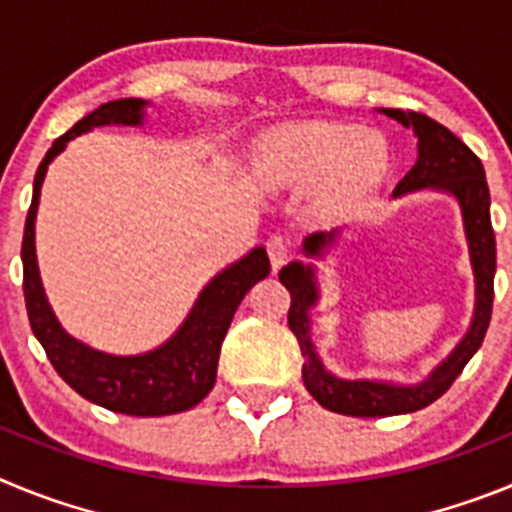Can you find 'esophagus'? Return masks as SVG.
<instances>
[{"instance_id": "obj_1", "label": "esophagus", "mask_w": 512, "mask_h": 512, "mask_svg": "<svg viewBox=\"0 0 512 512\" xmlns=\"http://www.w3.org/2000/svg\"><path fill=\"white\" fill-rule=\"evenodd\" d=\"M266 253H269V261L274 266V271H279L292 259V243L284 235H271L269 241H266Z\"/></svg>"}]
</instances>
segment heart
<instances>
[{
	"label": "heart",
	"mask_w": 512,
	"mask_h": 512,
	"mask_svg": "<svg viewBox=\"0 0 512 512\" xmlns=\"http://www.w3.org/2000/svg\"><path fill=\"white\" fill-rule=\"evenodd\" d=\"M253 184L269 194L305 192L310 225L336 228L372 205L392 171L384 135L341 120H292L264 130L248 153Z\"/></svg>",
	"instance_id": "obj_1"
}]
</instances>
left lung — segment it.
I'll return each mask as SVG.
<instances>
[{
	"label": "left lung",
	"mask_w": 512,
	"mask_h": 512,
	"mask_svg": "<svg viewBox=\"0 0 512 512\" xmlns=\"http://www.w3.org/2000/svg\"><path fill=\"white\" fill-rule=\"evenodd\" d=\"M384 115L402 122L405 128L413 125L415 135H418V161L392 194L400 197V194L415 192V189L433 187L451 192L459 200L461 212H464L469 253H472L474 279H477V307H474L472 328L464 336V341L423 384L397 387V384L366 382V379L348 382V379H338L325 372L310 341L307 310L318 300L312 266H302L300 261L284 266L279 271V282L292 295L287 323L289 330L295 333L302 359H305L302 379H305L307 392L323 408L341 415H354V418H387V415L415 413V410H423L431 402H436L454 384V379L464 372V366L469 364V359L477 354V348L485 341L492 318V300H495V230H492L490 220V189H487L482 161L449 128H443L441 122L431 120L428 115H420V112L405 115L402 110H384ZM333 241H336V233L310 235L305 241V253L320 256L323 248Z\"/></svg>",
	"instance_id": "8db88e82"
}]
</instances>
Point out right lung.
Instances as JSON below:
<instances>
[{"label": "right lung", "mask_w": 512, "mask_h": 512, "mask_svg": "<svg viewBox=\"0 0 512 512\" xmlns=\"http://www.w3.org/2000/svg\"><path fill=\"white\" fill-rule=\"evenodd\" d=\"M143 99H115L99 104L97 110L81 117L69 133L48 148L40 161L33 184V202L27 210L25 235H22V292H25L27 318L35 338L45 348V356L58 377L79 392L84 400L102 405L112 413L156 418L194 408L207 397L217 377L220 346L230 328L235 310L253 284L269 274V256L264 248H253L246 259L217 274L192 307L189 318L164 346L143 356H110L84 346L63 333L53 318L35 261V212H38L40 187L53 158L66 148L71 138L97 128V125H138L143 117Z\"/></svg>", "instance_id": "1"}]
</instances>
